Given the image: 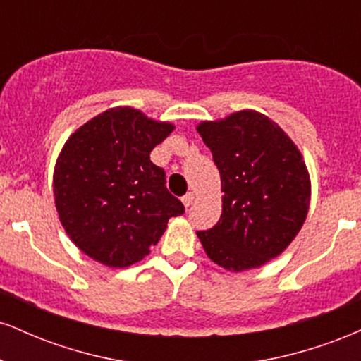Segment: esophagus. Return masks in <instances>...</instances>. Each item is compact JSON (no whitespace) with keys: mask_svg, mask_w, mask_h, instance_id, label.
<instances>
[{"mask_svg":"<svg viewBox=\"0 0 361 361\" xmlns=\"http://www.w3.org/2000/svg\"><path fill=\"white\" fill-rule=\"evenodd\" d=\"M193 198L195 197H193L192 192H188L186 195H183V197H181V202H183V205L186 207V209H188V207L193 204Z\"/></svg>","mask_w":361,"mask_h":361,"instance_id":"34e87169","label":"esophagus"}]
</instances>
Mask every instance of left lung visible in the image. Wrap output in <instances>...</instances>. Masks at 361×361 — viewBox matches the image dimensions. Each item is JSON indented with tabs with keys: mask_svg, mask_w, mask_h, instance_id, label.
Returning a JSON list of instances; mask_svg holds the SVG:
<instances>
[{
	"mask_svg": "<svg viewBox=\"0 0 361 361\" xmlns=\"http://www.w3.org/2000/svg\"><path fill=\"white\" fill-rule=\"evenodd\" d=\"M198 134L221 173L222 214L197 231L214 263L243 271L261 267L293 241L307 217L309 173L299 149L258 111L202 122Z\"/></svg>",
	"mask_w": 361,
	"mask_h": 361,
	"instance_id": "obj_1",
	"label": "left lung"
}]
</instances>
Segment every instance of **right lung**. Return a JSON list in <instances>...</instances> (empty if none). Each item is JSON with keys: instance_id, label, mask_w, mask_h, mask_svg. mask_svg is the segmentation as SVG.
Returning a JSON list of instances; mask_svg holds the SVG:
<instances>
[{"instance_id": "1", "label": "right lung", "mask_w": 361, "mask_h": 361, "mask_svg": "<svg viewBox=\"0 0 361 361\" xmlns=\"http://www.w3.org/2000/svg\"><path fill=\"white\" fill-rule=\"evenodd\" d=\"M171 123L118 106L91 118L69 137L54 171L62 227L90 258L126 268L151 252L169 217L185 207L166 188L151 151Z\"/></svg>"}]
</instances>
